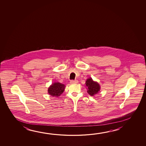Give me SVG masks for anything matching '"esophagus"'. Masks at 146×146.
Returning a JSON list of instances; mask_svg holds the SVG:
<instances>
[{
  "label": "esophagus",
  "instance_id": "esophagus-1",
  "mask_svg": "<svg viewBox=\"0 0 146 146\" xmlns=\"http://www.w3.org/2000/svg\"><path fill=\"white\" fill-rule=\"evenodd\" d=\"M78 82V80H71V82H70V83L71 84H77V83Z\"/></svg>",
  "mask_w": 146,
  "mask_h": 146
}]
</instances>
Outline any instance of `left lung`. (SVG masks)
<instances>
[{
	"mask_svg": "<svg viewBox=\"0 0 146 146\" xmlns=\"http://www.w3.org/2000/svg\"><path fill=\"white\" fill-rule=\"evenodd\" d=\"M86 86L87 87V92L91 96H93L97 94L100 89L99 84L93 80L92 78H88L86 82Z\"/></svg>",
	"mask_w": 146,
	"mask_h": 146,
	"instance_id": "obj_1",
	"label": "left lung"
}]
</instances>
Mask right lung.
Returning a JSON list of instances; mask_svg holds the SVG:
<instances>
[{
	"label": "right lung",
	"mask_w": 146,
	"mask_h": 146,
	"mask_svg": "<svg viewBox=\"0 0 146 146\" xmlns=\"http://www.w3.org/2000/svg\"><path fill=\"white\" fill-rule=\"evenodd\" d=\"M65 85L59 82H54L48 88V93L52 97H57L64 91Z\"/></svg>",
	"instance_id": "1"
}]
</instances>
